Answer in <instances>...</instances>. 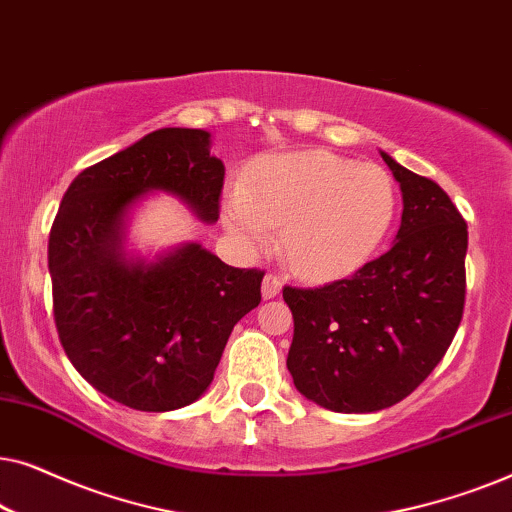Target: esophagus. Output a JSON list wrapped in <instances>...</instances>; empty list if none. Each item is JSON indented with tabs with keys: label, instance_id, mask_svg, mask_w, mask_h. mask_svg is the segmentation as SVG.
<instances>
[{
	"label": "esophagus",
	"instance_id": "1",
	"mask_svg": "<svg viewBox=\"0 0 512 512\" xmlns=\"http://www.w3.org/2000/svg\"><path fill=\"white\" fill-rule=\"evenodd\" d=\"M282 277L272 275V272H268V275L263 277V298L270 300V298H277L279 291H282Z\"/></svg>",
	"mask_w": 512,
	"mask_h": 512
}]
</instances>
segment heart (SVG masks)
I'll use <instances>...</instances> for the list:
<instances>
[{"label": "heart", "instance_id": "heart-1", "mask_svg": "<svg viewBox=\"0 0 512 512\" xmlns=\"http://www.w3.org/2000/svg\"><path fill=\"white\" fill-rule=\"evenodd\" d=\"M396 186L382 167L298 151L251 167L226 200V226L247 247L282 226L279 251L291 272L333 279L361 268L387 237Z\"/></svg>", "mask_w": 512, "mask_h": 512}]
</instances>
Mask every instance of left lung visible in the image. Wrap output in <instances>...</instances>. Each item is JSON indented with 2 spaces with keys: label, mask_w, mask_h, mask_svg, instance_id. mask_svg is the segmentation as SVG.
<instances>
[{
  "label": "left lung",
  "mask_w": 512,
  "mask_h": 512,
  "mask_svg": "<svg viewBox=\"0 0 512 512\" xmlns=\"http://www.w3.org/2000/svg\"><path fill=\"white\" fill-rule=\"evenodd\" d=\"M382 158L403 193L391 249L319 289L284 286L293 384L312 403L347 415L410 396L445 356L466 300L464 216L436 181L389 153Z\"/></svg>",
  "instance_id": "8db88e82"
}]
</instances>
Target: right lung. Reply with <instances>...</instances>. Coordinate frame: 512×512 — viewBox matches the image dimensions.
<instances>
[{
    "mask_svg": "<svg viewBox=\"0 0 512 512\" xmlns=\"http://www.w3.org/2000/svg\"><path fill=\"white\" fill-rule=\"evenodd\" d=\"M209 132L160 128L67 188L48 237L53 317L67 359L116 403L184 408L214 380L233 326L261 303L263 270L230 268L198 242L151 261L123 249L128 212L146 193L177 195L219 221L226 167Z\"/></svg>",
    "mask_w": 512,
    "mask_h": 512,
    "instance_id": "right-lung-1",
    "label": "right lung"
}]
</instances>
